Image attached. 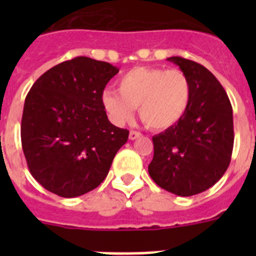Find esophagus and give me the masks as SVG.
I'll return each instance as SVG.
<instances>
[{"instance_id":"1","label":"esophagus","mask_w":256,"mask_h":256,"mask_svg":"<svg viewBox=\"0 0 256 256\" xmlns=\"http://www.w3.org/2000/svg\"><path fill=\"white\" fill-rule=\"evenodd\" d=\"M141 133L140 132H136V130H130V140H132V141H134V140L140 138L141 137Z\"/></svg>"}]
</instances>
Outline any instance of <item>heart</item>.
Listing matches in <instances>:
<instances>
[{"mask_svg": "<svg viewBox=\"0 0 256 256\" xmlns=\"http://www.w3.org/2000/svg\"><path fill=\"white\" fill-rule=\"evenodd\" d=\"M191 94V82L182 70L140 66L119 78L118 92L104 91L102 105L115 124L130 122L138 108L151 130H164L186 114Z\"/></svg>", "mask_w": 256, "mask_h": 256, "instance_id": "heart-1", "label": "heart"}]
</instances>
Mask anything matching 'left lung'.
Instances as JSON below:
<instances>
[{
    "label": "left lung",
    "mask_w": 256,
    "mask_h": 256,
    "mask_svg": "<svg viewBox=\"0 0 256 256\" xmlns=\"http://www.w3.org/2000/svg\"><path fill=\"white\" fill-rule=\"evenodd\" d=\"M191 82V101L176 126L152 137L148 174L162 188L178 196L206 191L222 178L234 150V112L218 79L195 61L173 56Z\"/></svg>",
    "instance_id": "8db88e82"
}]
</instances>
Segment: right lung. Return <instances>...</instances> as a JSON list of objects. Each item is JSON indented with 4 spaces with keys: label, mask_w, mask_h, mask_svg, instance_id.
<instances>
[{
    "label": "right lung",
    "mask_w": 256,
    "mask_h": 256,
    "mask_svg": "<svg viewBox=\"0 0 256 256\" xmlns=\"http://www.w3.org/2000/svg\"><path fill=\"white\" fill-rule=\"evenodd\" d=\"M119 69L79 56L42 74L26 94L22 144L32 176L47 191L76 198L101 184L130 130L108 122L106 84Z\"/></svg>",
    "instance_id": "obj_1"
}]
</instances>
